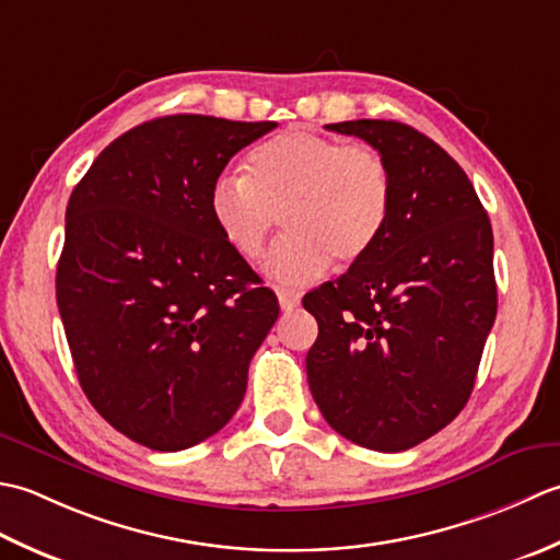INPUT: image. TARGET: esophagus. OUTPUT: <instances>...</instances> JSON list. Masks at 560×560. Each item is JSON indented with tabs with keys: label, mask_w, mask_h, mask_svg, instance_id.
Instances as JSON below:
<instances>
[{
	"label": "esophagus",
	"mask_w": 560,
	"mask_h": 560,
	"mask_svg": "<svg viewBox=\"0 0 560 560\" xmlns=\"http://www.w3.org/2000/svg\"><path fill=\"white\" fill-rule=\"evenodd\" d=\"M276 294H278V302H280V310H282V312H292L294 306H300L302 294L296 292V290H290V288H276Z\"/></svg>",
	"instance_id": "esophagus-1"
}]
</instances>
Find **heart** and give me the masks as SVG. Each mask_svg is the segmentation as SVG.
Masks as SVG:
<instances>
[{"mask_svg": "<svg viewBox=\"0 0 560 560\" xmlns=\"http://www.w3.org/2000/svg\"><path fill=\"white\" fill-rule=\"evenodd\" d=\"M210 217L244 260L264 256L282 222L268 272L282 282L314 280L330 266L360 264L380 244L394 210V174L370 144H346L312 130L270 137L248 154L244 178L212 184Z\"/></svg>", "mask_w": 560, "mask_h": 560, "instance_id": "obj_1", "label": "heart"}]
</instances>
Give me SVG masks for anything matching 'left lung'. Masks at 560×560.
<instances>
[{
    "label": "left lung",
    "mask_w": 560,
    "mask_h": 560,
    "mask_svg": "<svg viewBox=\"0 0 560 560\" xmlns=\"http://www.w3.org/2000/svg\"><path fill=\"white\" fill-rule=\"evenodd\" d=\"M380 150L394 210L380 244L304 294L318 322L306 380L326 423L374 452H404L459 416L498 312L493 230L469 176L396 120L330 122Z\"/></svg>",
    "instance_id": "obj_1"
}]
</instances>
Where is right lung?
Instances as JSON below:
<instances>
[{
    "label": "right lung",
    "mask_w": 560,
    "mask_h": 560,
    "mask_svg": "<svg viewBox=\"0 0 560 560\" xmlns=\"http://www.w3.org/2000/svg\"><path fill=\"white\" fill-rule=\"evenodd\" d=\"M276 128L212 116L147 120L113 140L67 202L57 306L101 418L178 452L236 413L278 296L222 242L210 188Z\"/></svg>",
    "instance_id": "obj_1"
}]
</instances>
